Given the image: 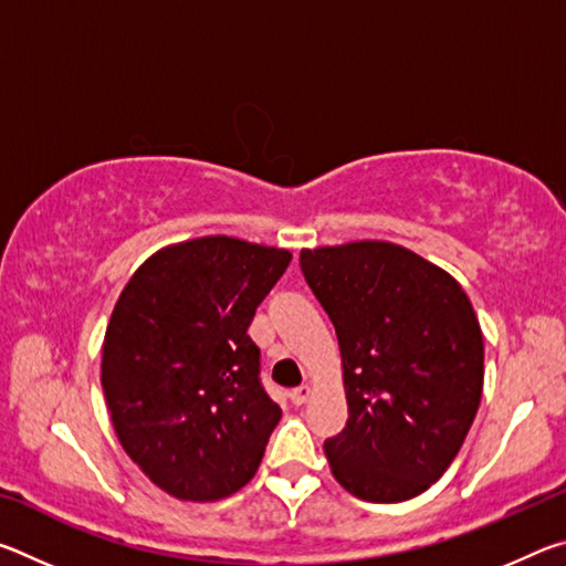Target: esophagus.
Listing matches in <instances>:
<instances>
[{"mask_svg": "<svg viewBox=\"0 0 566 566\" xmlns=\"http://www.w3.org/2000/svg\"><path fill=\"white\" fill-rule=\"evenodd\" d=\"M310 397H312V387H310V385H300V387H294V389L290 391V399L294 401L296 407H302L304 401L310 399Z\"/></svg>", "mask_w": 566, "mask_h": 566, "instance_id": "34e87169", "label": "esophagus"}]
</instances>
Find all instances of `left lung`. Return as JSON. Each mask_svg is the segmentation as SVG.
I'll return each mask as SVG.
<instances>
[{
    "label": "left lung",
    "mask_w": 566,
    "mask_h": 566,
    "mask_svg": "<svg viewBox=\"0 0 566 566\" xmlns=\"http://www.w3.org/2000/svg\"><path fill=\"white\" fill-rule=\"evenodd\" d=\"M300 266L339 339L349 419L332 474L377 504L411 500L452 464L482 399L484 344L452 276L389 242L304 249Z\"/></svg>",
    "instance_id": "obj_1"
}]
</instances>
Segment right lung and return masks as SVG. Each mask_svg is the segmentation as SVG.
Returning a JSON list of instances; mask_svg holds the SVG:
<instances>
[{
	"mask_svg": "<svg viewBox=\"0 0 566 566\" xmlns=\"http://www.w3.org/2000/svg\"><path fill=\"white\" fill-rule=\"evenodd\" d=\"M292 254L232 237L157 252L134 272L102 347L112 424L177 500L214 502L254 476L282 409L247 329Z\"/></svg>",
	"mask_w": 566,
	"mask_h": 566,
	"instance_id": "add662e5",
	"label": "right lung"
}]
</instances>
